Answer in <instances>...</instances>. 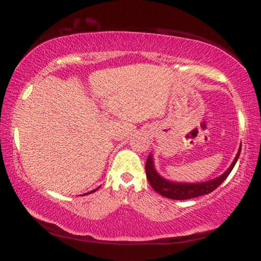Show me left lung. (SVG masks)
<instances>
[{"mask_svg": "<svg viewBox=\"0 0 261 261\" xmlns=\"http://www.w3.org/2000/svg\"><path fill=\"white\" fill-rule=\"evenodd\" d=\"M242 149V144L239 149V151L236 153V157L230 166L228 167V170L222 173L220 176L214 177L212 180L205 181V182H197V184H187V182H176L171 181L166 179V177L162 176L157 172L156 167H154V161H153V154L150 153L145 163V173H147V179L149 184L151 185L153 190H156L159 195L164 196V197L170 198V199H190L198 197V196L207 195L212 193L214 189H217L223 181L227 179V176L230 174V172L234 168L237 159L240 157Z\"/></svg>", "mask_w": 261, "mask_h": 261, "instance_id": "8db88e82", "label": "left lung"}]
</instances>
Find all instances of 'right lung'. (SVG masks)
I'll return each mask as SVG.
<instances>
[{
  "mask_svg": "<svg viewBox=\"0 0 261 261\" xmlns=\"http://www.w3.org/2000/svg\"><path fill=\"white\" fill-rule=\"evenodd\" d=\"M99 188V187H98ZM98 188H96V189H94V190H91V191H89V193H86V194H84V195H88V194H93V193H95V191H97L98 190Z\"/></svg>",
  "mask_w": 261,
  "mask_h": 261,
  "instance_id": "right-lung-1",
  "label": "right lung"
}]
</instances>
